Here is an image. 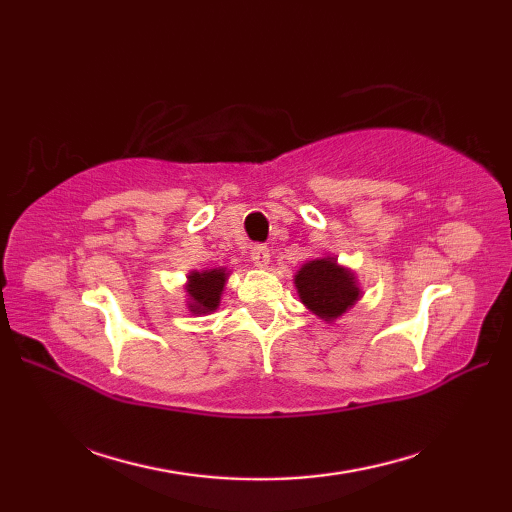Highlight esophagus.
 <instances>
[{"instance_id": "esophagus-1", "label": "esophagus", "mask_w": 512, "mask_h": 512, "mask_svg": "<svg viewBox=\"0 0 512 512\" xmlns=\"http://www.w3.org/2000/svg\"><path fill=\"white\" fill-rule=\"evenodd\" d=\"M250 262L257 268H266L270 264V250L266 246H255L250 250Z\"/></svg>"}]
</instances>
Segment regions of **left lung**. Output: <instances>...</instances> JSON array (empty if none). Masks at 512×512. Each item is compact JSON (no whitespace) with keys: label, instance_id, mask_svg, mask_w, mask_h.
<instances>
[{"label":"left lung","instance_id":"8db88e82","mask_svg":"<svg viewBox=\"0 0 512 512\" xmlns=\"http://www.w3.org/2000/svg\"><path fill=\"white\" fill-rule=\"evenodd\" d=\"M295 286L303 306L317 314L323 321L343 317L361 297L352 270L336 264L334 257L312 259L303 264L295 275Z\"/></svg>","mask_w":512,"mask_h":512}]
</instances>
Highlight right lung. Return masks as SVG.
I'll return each instance as SVG.
<instances>
[{
    "label": "right lung",
    "instance_id": "add662e5",
    "mask_svg": "<svg viewBox=\"0 0 512 512\" xmlns=\"http://www.w3.org/2000/svg\"><path fill=\"white\" fill-rule=\"evenodd\" d=\"M228 279V270L226 268H211V270H193L189 273V281H187V306L193 314H206L213 312L220 306L222 299V290L226 286Z\"/></svg>",
    "mask_w": 512,
    "mask_h": 512
}]
</instances>
